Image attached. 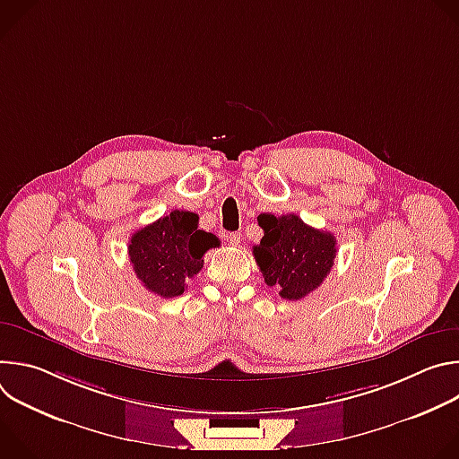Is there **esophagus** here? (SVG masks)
I'll use <instances>...</instances> for the list:
<instances>
[{"instance_id":"34e87169","label":"esophagus","mask_w":459,"mask_h":459,"mask_svg":"<svg viewBox=\"0 0 459 459\" xmlns=\"http://www.w3.org/2000/svg\"><path fill=\"white\" fill-rule=\"evenodd\" d=\"M239 239H241V234H238V232H230V234L227 236V241H229L232 247H238V245H239Z\"/></svg>"}]
</instances>
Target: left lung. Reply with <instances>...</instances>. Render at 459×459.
Masks as SVG:
<instances>
[{
  "label": "left lung",
  "mask_w": 459,
  "mask_h": 459,
  "mask_svg": "<svg viewBox=\"0 0 459 459\" xmlns=\"http://www.w3.org/2000/svg\"><path fill=\"white\" fill-rule=\"evenodd\" d=\"M264 238L252 248L255 264L269 287L298 301L316 290L331 273L336 257V238L303 223L296 214L257 218Z\"/></svg>",
  "instance_id": "left-lung-1"
}]
</instances>
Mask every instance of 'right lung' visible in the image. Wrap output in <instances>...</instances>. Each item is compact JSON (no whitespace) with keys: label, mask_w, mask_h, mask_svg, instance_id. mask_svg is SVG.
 Returning <instances> with one entry per match:
<instances>
[{"label":"right lung","mask_w":459,"mask_h":459,"mask_svg":"<svg viewBox=\"0 0 459 459\" xmlns=\"http://www.w3.org/2000/svg\"><path fill=\"white\" fill-rule=\"evenodd\" d=\"M198 214L172 211L130 238V264L149 292L165 299L181 296L186 281L204 269V254L220 247V239L198 229Z\"/></svg>","instance_id":"add662e5"}]
</instances>
